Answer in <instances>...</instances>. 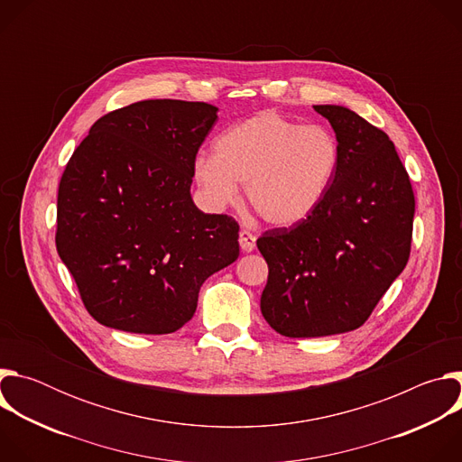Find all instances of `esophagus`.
Instances as JSON below:
<instances>
[{"label": "esophagus", "instance_id": "esophagus-1", "mask_svg": "<svg viewBox=\"0 0 462 462\" xmlns=\"http://www.w3.org/2000/svg\"><path fill=\"white\" fill-rule=\"evenodd\" d=\"M239 246L243 252H252L255 248V236L250 234L248 230H241L239 232Z\"/></svg>", "mask_w": 462, "mask_h": 462}]
</instances>
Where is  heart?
<instances>
[{
  "label": "heart",
  "instance_id": "obj_1",
  "mask_svg": "<svg viewBox=\"0 0 462 462\" xmlns=\"http://www.w3.org/2000/svg\"><path fill=\"white\" fill-rule=\"evenodd\" d=\"M340 159L333 131L259 111L225 129L212 144V157L193 161L191 175L212 208L237 201V184H245L250 208L269 225L294 226L321 207Z\"/></svg>",
  "mask_w": 462,
  "mask_h": 462
}]
</instances>
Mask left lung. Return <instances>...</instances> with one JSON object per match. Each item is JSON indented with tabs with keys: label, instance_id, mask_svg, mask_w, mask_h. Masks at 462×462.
I'll use <instances>...</instances> for the list:
<instances>
[{
	"label": "left lung",
	"instance_id": "left-lung-1",
	"mask_svg": "<svg viewBox=\"0 0 462 462\" xmlns=\"http://www.w3.org/2000/svg\"><path fill=\"white\" fill-rule=\"evenodd\" d=\"M314 111L340 143L335 182L309 219L257 239L269 265L261 314L289 338L355 331L401 276L411 248L415 197L394 144L349 107Z\"/></svg>",
	"mask_w": 462,
	"mask_h": 462
}]
</instances>
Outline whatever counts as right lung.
<instances>
[{"mask_svg": "<svg viewBox=\"0 0 462 462\" xmlns=\"http://www.w3.org/2000/svg\"><path fill=\"white\" fill-rule=\"evenodd\" d=\"M205 102L143 100L98 118L58 188L56 248L89 314L135 335L175 333L203 283L239 255V226L191 199Z\"/></svg>", "mask_w": 462, "mask_h": 462, "instance_id": "1", "label": "right lung"}]
</instances>
